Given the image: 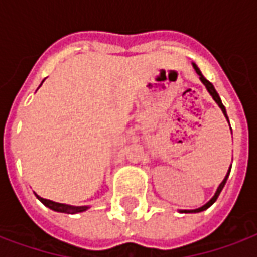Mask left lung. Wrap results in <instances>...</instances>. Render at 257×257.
I'll use <instances>...</instances> for the list:
<instances>
[{"mask_svg":"<svg viewBox=\"0 0 257 257\" xmlns=\"http://www.w3.org/2000/svg\"><path fill=\"white\" fill-rule=\"evenodd\" d=\"M193 68H195V71H196L197 75L200 76V80H202V82H203V83H204V86H206V89H207V90H209L210 94L213 96V98H214V101H216V103L218 104V107L221 108V111H222V112H224V115H225V118L228 119V116H227V111H225V107L222 105L221 100H220V96H218V93H217L216 89H214V86L211 85V83H210L209 80H207V79L204 78L203 75H202V72H200V69H199V68H197V66L195 65V64H193ZM228 122H229V121H228ZM229 171H231V168H229ZM229 171H228V174L225 175V178H224V181H222L221 184H220V186H218V189H217L216 195H214V196L211 197V200H210V202H207V203L204 204V206H202V207H199V209H196V210H184V213H199V211H203V210L209 209L210 206H211V204H213V203H214V202H216L217 197H218V195H220V192L222 191V188H224V185H225V182H227V178H228Z\"/></svg>","mask_w":257,"mask_h":257,"instance_id":"8db88e82","label":"left lung"}]
</instances>
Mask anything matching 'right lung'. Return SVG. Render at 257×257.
I'll use <instances>...</instances> for the list:
<instances>
[{
	"label": "right lung",
	"mask_w": 257,
	"mask_h": 257,
	"mask_svg": "<svg viewBox=\"0 0 257 257\" xmlns=\"http://www.w3.org/2000/svg\"><path fill=\"white\" fill-rule=\"evenodd\" d=\"M37 196V195H36ZM37 199L40 200L41 203L44 206H47L48 209L54 210V211H60V213H68V214H73V213H80V211H85L87 207L86 206H82V207H72V206H66V204L55 203V202H51L48 199H43V197L37 196Z\"/></svg>",
	"instance_id": "add662e5"
}]
</instances>
